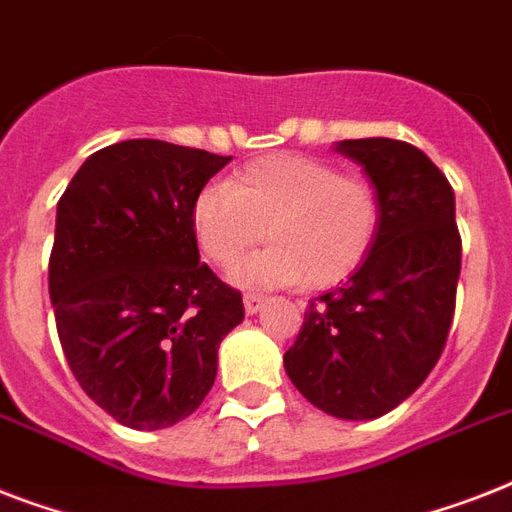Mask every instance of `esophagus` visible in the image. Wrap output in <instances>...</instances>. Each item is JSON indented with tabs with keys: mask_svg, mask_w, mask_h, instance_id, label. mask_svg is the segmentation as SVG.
<instances>
[{
	"mask_svg": "<svg viewBox=\"0 0 512 512\" xmlns=\"http://www.w3.org/2000/svg\"><path fill=\"white\" fill-rule=\"evenodd\" d=\"M263 305H265V297L263 295H255V292H249V295H244V311H247L249 316L260 311Z\"/></svg>",
	"mask_w": 512,
	"mask_h": 512,
	"instance_id": "34e87169",
	"label": "esophagus"
}]
</instances>
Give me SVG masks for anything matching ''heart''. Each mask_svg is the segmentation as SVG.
<instances>
[{
    "mask_svg": "<svg viewBox=\"0 0 512 512\" xmlns=\"http://www.w3.org/2000/svg\"><path fill=\"white\" fill-rule=\"evenodd\" d=\"M201 252L231 268L241 287H335L364 263L380 231V196L369 180L340 175L313 156L271 154L244 164L231 183L204 185L191 204Z\"/></svg>",
    "mask_w": 512,
    "mask_h": 512,
    "instance_id": "b5f03b06",
    "label": "heart"
}]
</instances>
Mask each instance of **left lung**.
Instances as JSON below:
<instances>
[{
    "mask_svg": "<svg viewBox=\"0 0 512 512\" xmlns=\"http://www.w3.org/2000/svg\"><path fill=\"white\" fill-rule=\"evenodd\" d=\"M380 196V231L348 281L316 297L295 345L289 380L316 409L374 420L420 388L446 345L462 241L454 191L404 140H340Z\"/></svg>",
    "mask_w": 512,
    "mask_h": 512,
    "instance_id": "1",
    "label": "left lung"
}]
</instances>
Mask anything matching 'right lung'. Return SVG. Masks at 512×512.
Returning a JSON list of instances; mask_svg holds the SVG:
<instances>
[{
	"label": "right lung",
	"mask_w": 512,
	"mask_h": 512,
	"mask_svg": "<svg viewBox=\"0 0 512 512\" xmlns=\"http://www.w3.org/2000/svg\"><path fill=\"white\" fill-rule=\"evenodd\" d=\"M231 156L122 140L58 201L50 300L76 382L116 422L162 430L199 409L217 348L244 319L236 289L199 263L191 204Z\"/></svg>",
	"instance_id": "1"
}]
</instances>
